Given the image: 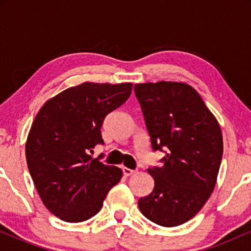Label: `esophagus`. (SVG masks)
Instances as JSON below:
<instances>
[{"mask_svg":"<svg viewBox=\"0 0 251 251\" xmlns=\"http://www.w3.org/2000/svg\"><path fill=\"white\" fill-rule=\"evenodd\" d=\"M123 172H124V176H126V177H128V176L133 175L134 174V170H131L128 168H123Z\"/></svg>","mask_w":251,"mask_h":251,"instance_id":"34e87169","label":"esophagus"}]
</instances>
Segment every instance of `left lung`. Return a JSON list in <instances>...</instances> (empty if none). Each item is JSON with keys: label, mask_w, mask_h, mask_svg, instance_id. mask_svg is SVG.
I'll return each instance as SVG.
<instances>
[{"label": "left lung", "mask_w": 251, "mask_h": 251, "mask_svg": "<svg viewBox=\"0 0 251 251\" xmlns=\"http://www.w3.org/2000/svg\"><path fill=\"white\" fill-rule=\"evenodd\" d=\"M152 149L165 150L162 168L148 169L154 188L138 201L142 214L162 226L195 217L214 191L223 155L220 124L185 82L134 85Z\"/></svg>", "instance_id": "8db88e82"}]
</instances>
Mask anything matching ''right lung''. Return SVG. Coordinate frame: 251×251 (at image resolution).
I'll return each mask as SVG.
<instances>
[{"mask_svg":"<svg viewBox=\"0 0 251 251\" xmlns=\"http://www.w3.org/2000/svg\"><path fill=\"white\" fill-rule=\"evenodd\" d=\"M131 82H82L43 103L25 142V159L43 205L60 220L79 223L96 216L122 169L91 154L102 144V122L122 106Z\"/></svg>","mask_w":251,"mask_h":251,"instance_id":"1","label":"right lung"}]
</instances>
